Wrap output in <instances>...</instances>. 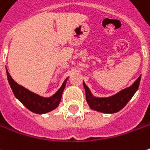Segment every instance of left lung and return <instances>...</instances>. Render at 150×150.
<instances>
[{"label":"left lung","mask_w":150,"mask_h":150,"mask_svg":"<svg viewBox=\"0 0 150 150\" xmlns=\"http://www.w3.org/2000/svg\"><path fill=\"white\" fill-rule=\"evenodd\" d=\"M141 75L129 87L120 91L117 94L108 97H96L91 94L90 89L83 81V86L86 91V98L89 107L92 110L103 113H115L124 108L139 86Z\"/></svg>","instance_id":"8db88e82"}]
</instances>
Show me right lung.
Masks as SVG:
<instances>
[{
	"label": "right lung",
	"mask_w": 150,
	"mask_h": 150,
	"mask_svg": "<svg viewBox=\"0 0 150 150\" xmlns=\"http://www.w3.org/2000/svg\"><path fill=\"white\" fill-rule=\"evenodd\" d=\"M6 75H7V80L9 82V85L15 96L28 110L38 114L47 113L58 108V106L59 105V102L61 101L63 91L64 90L66 82L68 80V77H67L64 80V81L63 82L61 87L56 91L55 94H54L50 97H43L18 85L11 78L7 69H6Z\"/></svg>",
	"instance_id": "right-lung-1"
}]
</instances>
